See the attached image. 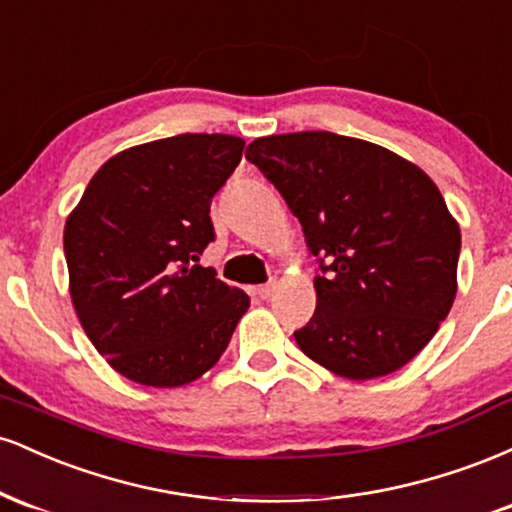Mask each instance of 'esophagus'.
<instances>
[{
    "instance_id": "obj_1",
    "label": "esophagus",
    "mask_w": 512,
    "mask_h": 512,
    "mask_svg": "<svg viewBox=\"0 0 512 512\" xmlns=\"http://www.w3.org/2000/svg\"><path fill=\"white\" fill-rule=\"evenodd\" d=\"M274 289H276V281H267V284L257 286V289H255V293H257V296H260V298H262V301H267V298H269V296H272V293H274Z\"/></svg>"
}]
</instances>
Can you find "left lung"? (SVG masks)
Masks as SVG:
<instances>
[{"label":"left lung","mask_w":512,"mask_h":512,"mask_svg":"<svg viewBox=\"0 0 512 512\" xmlns=\"http://www.w3.org/2000/svg\"><path fill=\"white\" fill-rule=\"evenodd\" d=\"M245 158L281 192L317 257V308L293 332L303 354L349 380L409 363L457 293L460 226L436 182L334 132L260 137Z\"/></svg>","instance_id":"1"}]
</instances>
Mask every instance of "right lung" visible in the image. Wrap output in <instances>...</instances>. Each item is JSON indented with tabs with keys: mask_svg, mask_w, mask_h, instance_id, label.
<instances>
[{
	"mask_svg": "<svg viewBox=\"0 0 512 512\" xmlns=\"http://www.w3.org/2000/svg\"><path fill=\"white\" fill-rule=\"evenodd\" d=\"M231 134H178L122 151L88 182L64 226L69 293L86 337L139 385L180 387L219 361L248 293L199 255L209 207L243 156Z\"/></svg>",
	"mask_w": 512,
	"mask_h": 512,
	"instance_id": "obj_1",
	"label": "right lung"
}]
</instances>
